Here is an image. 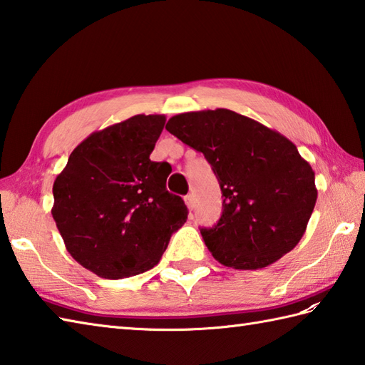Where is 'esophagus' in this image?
<instances>
[{
    "instance_id": "1",
    "label": "esophagus",
    "mask_w": 365,
    "mask_h": 365,
    "mask_svg": "<svg viewBox=\"0 0 365 365\" xmlns=\"http://www.w3.org/2000/svg\"><path fill=\"white\" fill-rule=\"evenodd\" d=\"M183 199H185V204H187V207L190 208V210H192V208H195V196L187 195Z\"/></svg>"
}]
</instances>
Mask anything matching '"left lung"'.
Listing matches in <instances>:
<instances>
[{"instance_id":"1","label":"left lung","mask_w":365,"mask_h":365,"mask_svg":"<svg viewBox=\"0 0 365 365\" xmlns=\"http://www.w3.org/2000/svg\"><path fill=\"white\" fill-rule=\"evenodd\" d=\"M166 130L202 152L220 180L221 220L200 230L216 260L259 269L299 243L317 187L314 169L290 139L226 108L173 115Z\"/></svg>"}]
</instances>
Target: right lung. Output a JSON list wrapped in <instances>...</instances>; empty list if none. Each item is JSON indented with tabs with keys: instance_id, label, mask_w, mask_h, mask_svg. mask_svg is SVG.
I'll use <instances>...</instances> for the list:
<instances>
[{
	"instance_id": "right-lung-1",
	"label": "right lung",
	"mask_w": 365,
	"mask_h": 365,
	"mask_svg": "<svg viewBox=\"0 0 365 365\" xmlns=\"http://www.w3.org/2000/svg\"><path fill=\"white\" fill-rule=\"evenodd\" d=\"M166 115L136 114L94 131L54 178L51 208L68 254L105 279L153 268L188 218L166 190L168 165L150 160Z\"/></svg>"
}]
</instances>
